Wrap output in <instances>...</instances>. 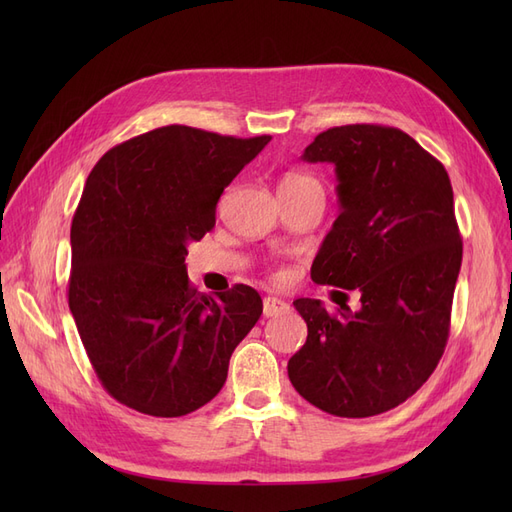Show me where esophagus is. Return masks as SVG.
Masks as SVG:
<instances>
[{"label":"esophagus","mask_w":512,"mask_h":512,"mask_svg":"<svg viewBox=\"0 0 512 512\" xmlns=\"http://www.w3.org/2000/svg\"><path fill=\"white\" fill-rule=\"evenodd\" d=\"M288 309H290V305L277 297H265V301H262V312H265L267 318L282 316L288 312Z\"/></svg>","instance_id":"esophagus-1"}]
</instances>
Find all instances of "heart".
<instances>
[{"label": "heart", "instance_id": "b5f03b06", "mask_svg": "<svg viewBox=\"0 0 512 512\" xmlns=\"http://www.w3.org/2000/svg\"><path fill=\"white\" fill-rule=\"evenodd\" d=\"M309 188H320V183L305 173H290L280 181V190H309Z\"/></svg>", "mask_w": 512, "mask_h": 512}]
</instances>
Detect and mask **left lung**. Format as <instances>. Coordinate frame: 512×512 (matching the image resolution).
I'll list each match as a JSON object with an SVG mask.
<instances>
[{
	"mask_svg": "<svg viewBox=\"0 0 512 512\" xmlns=\"http://www.w3.org/2000/svg\"><path fill=\"white\" fill-rule=\"evenodd\" d=\"M301 160L333 164L339 198L312 280L356 290L361 307L294 301L307 342L288 378L329 414H382L427 382L451 329L463 252L451 179L412 136L374 123L318 134Z\"/></svg>",
	"mask_w": 512,
	"mask_h": 512,
	"instance_id": "obj_1",
	"label": "left lung"
}]
</instances>
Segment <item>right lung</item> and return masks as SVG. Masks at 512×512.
<instances>
[{
	"label": "right lung",
	"instance_id": "right-lung-1",
	"mask_svg": "<svg viewBox=\"0 0 512 512\" xmlns=\"http://www.w3.org/2000/svg\"><path fill=\"white\" fill-rule=\"evenodd\" d=\"M269 141L166 126L106 151L89 173L70 228L68 303L119 404L183 416L224 386L262 299L245 284L196 292L185 256L215 226L226 185Z\"/></svg>",
	"mask_w": 512,
	"mask_h": 512
}]
</instances>
